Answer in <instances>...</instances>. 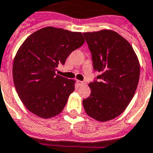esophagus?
Here are the masks:
<instances>
[{
  "instance_id": "34e87169",
  "label": "esophagus",
  "mask_w": 153,
  "mask_h": 153,
  "mask_svg": "<svg viewBox=\"0 0 153 153\" xmlns=\"http://www.w3.org/2000/svg\"><path fill=\"white\" fill-rule=\"evenodd\" d=\"M78 83H79V86H82V85H85V82H82V81H78Z\"/></svg>"
}]
</instances>
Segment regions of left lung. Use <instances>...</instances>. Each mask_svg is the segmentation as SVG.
<instances>
[{"instance_id":"1","label":"left lung","mask_w":153,"mask_h":153,"mask_svg":"<svg viewBox=\"0 0 153 153\" xmlns=\"http://www.w3.org/2000/svg\"><path fill=\"white\" fill-rule=\"evenodd\" d=\"M91 53L93 68L100 73L92 82L88 98L82 100L85 111L96 120L117 117L136 92L140 64L128 41L111 30L83 33Z\"/></svg>"}]
</instances>
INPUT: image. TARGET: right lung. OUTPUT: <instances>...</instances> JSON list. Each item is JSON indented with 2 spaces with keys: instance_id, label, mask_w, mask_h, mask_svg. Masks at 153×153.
<instances>
[{
  "instance_id": "obj_1",
  "label": "right lung",
  "mask_w": 153,
  "mask_h": 153,
  "mask_svg": "<svg viewBox=\"0 0 153 153\" xmlns=\"http://www.w3.org/2000/svg\"><path fill=\"white\" fill-rule=\"evenodd\" d=\"M83 43L81 33L53 27L42 28L25 39L15 56L13 77L28 110L45 119L63 110L74 81L56 74V68Z\"/></svg>"
}]
</instances>
